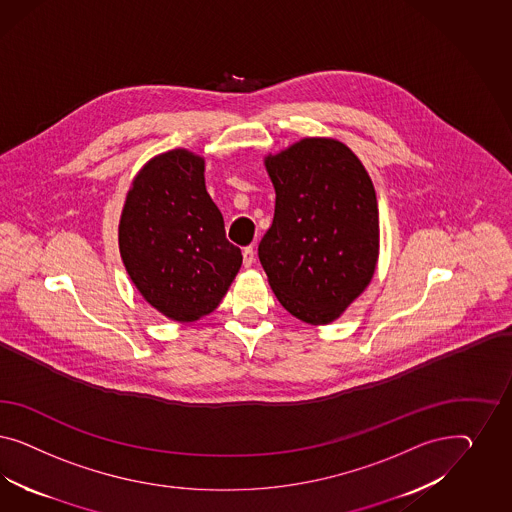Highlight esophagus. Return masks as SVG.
Listing matches in <instances>:
<instances>
[{
    "label": "esophagus",
    "instance_id": "1",
    "mask_svg": "<svg viewBox=\"0 0 512 512\" xmlns=\"http://www.w3.org/2000/svg\"><path fill=\"white\" fill-rule=\"evenodd\" d=\"M244 266H251V264L255 263V249L253 246H248V248H244Z\"/></svg>",
    "mask_w": 512,
    "mask_h": 512
}]
</instances>
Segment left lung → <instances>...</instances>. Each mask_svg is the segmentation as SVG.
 <instances>
[{"label":"left lung","mask_w":512,"mask_h":512,"mask_svg":"<svg viewBox=\"0 0 512 512\" xmlns=\"http://www.w3.org/2000/svg\"><path fill=\"white\" fill-rule=\"evenodd\" d=\"M276 189L259 259L279 304L310 325L340 317L370 283L379 210L357 155L332 139H304L266 157Z\"/></svg>","instance_id":"obj_1"}]
</instances>
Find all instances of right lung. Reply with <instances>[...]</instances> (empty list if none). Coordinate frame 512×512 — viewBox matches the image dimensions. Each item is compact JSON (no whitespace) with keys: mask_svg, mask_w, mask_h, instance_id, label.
I'll list each match as a JSON object with an SVG mask.
<instances>
[{"mask_svg":"<svg viewBox=\"0 0 512 512\" xmlns=\"http://www.w3.org/2000/svg\"><path fill=\"white\" fill-rule=\"evenodd\" d=\"M120 253L140 295L174 321L217 308L242 266V251L204 186V159L187 150L157 155L127 193Z\"/></svg>","mask_w":512,"mask_h":512,"instance_id":"add662e5","label":"right lung"}]
</instances>
